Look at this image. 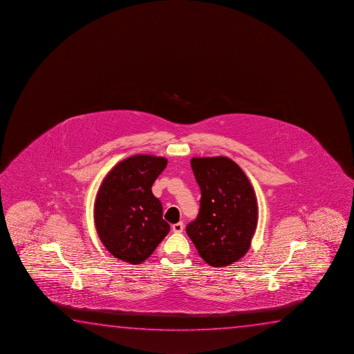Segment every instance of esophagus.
I'll return each instance as SVG.
<instances>
[{
	"mask_svg": "<svg viewBox=\"0 0 354 354\" xmlns=\"http://www.w3.org/2000/svg\"><path fill=\"white\" fill-rule=\"evenodd\" d=\"M171 230L174 231V232H183L184 231V223L183 221L176 223V224L171 226Z\"/></svg>",
	"mask_w": 354,
	"mask_h": 354,
	"instance_id": "1",
	"label": "esophagus"
}]
</instances>
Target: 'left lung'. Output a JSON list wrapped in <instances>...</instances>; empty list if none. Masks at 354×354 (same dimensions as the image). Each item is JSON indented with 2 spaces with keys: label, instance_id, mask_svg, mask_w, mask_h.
Segmentation results:
<instances>
[{
  "label": "left lung",
  "instance_id": "8db88e82",
  "mask_svg": "<svg viewBox=\"0 0 354 354\" xmlns=\"http://www.w3.org/2000/svg\"><path fill=\"white\" fill-rule=\"evenodd\" d=\"M201 189L200 213L186 226L202 259L223 268L241 259L258 221L256 194L243 170L227 157L191 159Z\"/></svg>",
  "mask_w": 354,
  "mask_h": 354
}]
</instances>
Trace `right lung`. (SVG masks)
Wrapping results in <instances>:
<instances>
[{
    "label": "right lung",
    "instance_id": "obj_1",
    "mask_svg": "<svg viewBox=\"0 0 354 354\" xmlns=\"http://www.w3.org/2000/svg\"><path fill=\"white\" fill-rule=\"evenodd\" d=\"M167 163L164 157L131 156L119 162L98 189L93 209L98 237L120 261L141 264L169 232L162 203L151 190Z\"/></svg>",
    "mask_w": 354,
    "mask_h": 354
}]
</instances>
